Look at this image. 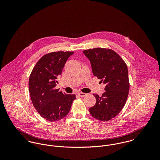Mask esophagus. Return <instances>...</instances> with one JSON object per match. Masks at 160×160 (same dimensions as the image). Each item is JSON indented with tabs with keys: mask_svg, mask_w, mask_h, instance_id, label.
<instances>
[{
	"mask_svg": "<svg viewBox=\"0 0 160 160\" xmlns=\"http://www.w3.org/2000/svg\"><path fill=\"white\" fill-rule=\"evenodd\" d=\"M78 94L80 97H84V96H86V95H87L86 93H83V92H78Z\"/></svg>",
	"mask_w": 160,
	"mask_h": 160,
	"instance_id": "obj_1",
	"label": "esophagus"
}]
</instances>
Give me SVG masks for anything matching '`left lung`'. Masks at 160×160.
I'll return each instance as SVG.
<instances>
[{
	"mask_svg": "<svg viewBox=\"0 0 160 160\" xmlns=\"http://www.w3.org/2000/svg\"><path fill=\"white\" fill-rule=\"evenodd\" d=\"M90 60L92 72L105 84V92L89 108L92 116L101 121L114 118L123 108L129 91L128 67L122 58L112 49L95 48L83 51Z\"/></svg>",
	"mask_w": 160,
	"mask_h": 160,
	"instance_id": "1",
	"label": "left lung"
}]
</instances>
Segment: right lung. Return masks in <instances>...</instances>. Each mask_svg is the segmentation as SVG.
<instances>
[{"label":"right lung","mask_w":160,"mask_h":160,"mask_svg":"<svg viewBox=\"0 0 160 160\" xmlns=\"http://www.w3.org/2000/svg\"><path fill=\"white\" fill-rule=\"evenodd\" d=\"M73 52H53L44 55L32 69L29 79L32 103L39 114L49 121H57L68 114L75 94L55 89L58 78Z\"/></svg>","instance_id":"add662e5"}]
</instances>
